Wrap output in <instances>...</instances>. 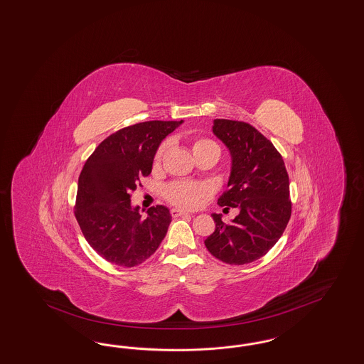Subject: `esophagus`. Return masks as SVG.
Returning a JSON list of instances; mask_svg holds the SVG:
<instances>
[{"label":"esophagus","instance_id":"obj_1","mask_svg":"<svg viewBox=\"0 0 364 364\" xmlns=\"http://www.w3.org/2000/svg\"><path fill=\"white\" fill-rule=\"evenodd\" d=\"M171 213H172V216H173V218L183 216V215H189L187 211H183V210H180V208H172V210H171Z\"/></svg>","mask_w":364,"mask_h":364}]
</instances>
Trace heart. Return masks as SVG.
Wrapping results in <instances>:
<instances>
[{
  "label": "heart",
  "instance_id": "obj_1",
  "mask_svg": "<svg viewBox=\"0 0 364 364\" xmlns=\"http://www.w3.org/2000/svg\"><path fill=\"white\" fill-rule=\"evenodd\" d=\"M166 146H168L166 142L160 145L159 151H156V156H154V164L160 163ZM191 148H192L195 156L200 154L203 151H208L219 153V146L210 138H193L191 142ZM211 193H213V189L208 184H204V183L177 181L166 188L168 200L172 201L173 204H177L180 207H184V208H195V207L200 205L203 200H205Z\"/></svg>",
  "mask_w": 364,
  "mask_h": 364
}]
</instances>
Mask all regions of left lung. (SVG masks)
Returning a JSON list of instances; mask_svg holds the SVG:
<instances>
[{
  "label": "left lung",
  "instance_id": "8db88e82",
  "mask_svg": "<svg viewBox=\"0 0 364 364\" xmlns=\"http://www.w3.org/2000/svg\"><path fill=\"white\" fill-rule=\"evenodd\" d=\"M213 133L231 156L228 189L218 204L239 213L228 225L220 213H213L215 231L204 245L222 262L250 264L264 257L288 226V172L274 145L249 124L213 119Z\"/></svg>",
  "mask_w": 364,
  "mask_h": 364
}]
</instances>
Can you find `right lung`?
<instances>
[{"label":"right lung","instance_id":"right-lung-1","mask_svg":"<svg viewBox=\"0 0 364 364\" xmlns=\"http://www.w3.org/2000/svg\"><path fill=\"white\" fill-rule=\"evenodd\" d=\"M183 121H148L118 130L88 157L79 180L75 216L88 245L107 262L134 267L159 249L172 216L165 205L142 218L130 195L149 176L164 138Z\"/></svg>","mask_w":364,"mask_h":364}]
</instances>
